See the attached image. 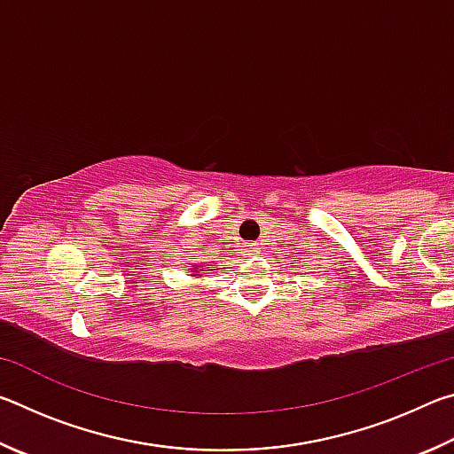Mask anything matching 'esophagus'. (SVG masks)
Returning a JSON list of instances; mask_svg holds the SVG:
<instances>
[{
    "label": "esophagus",
    "mask_w": 454,
    "mask_h": 454,
    "mask_svg": "<svg viewBox=\"0 0 454 454\" xmlns=\"http://www.w3.org/2000/svg\"><path fill=\"white\" fill-rule=\"evenodd\" d=\"M242 252H244V254H256L258 246H256L254 242H246V244L242 246Z\"/></svg>",
    "instance_id": "34e87169"
}]
</instances>
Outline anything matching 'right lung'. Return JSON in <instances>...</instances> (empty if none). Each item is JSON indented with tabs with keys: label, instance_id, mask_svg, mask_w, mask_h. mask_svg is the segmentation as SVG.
<instances>
[{
	"label": "right lung",
	"instance_id": "add662e5",
	"mask_svg": "<svg viewBox=\"0 0 454 454\" xmlns=\"http://www.w3.org/2000/svg\"><path fill=\"white\" fill-rule=\"evenodd\" d=\"M190 272H192V276H202V272H204L202 270V264H194V268H190Z\"/></svg>",
	"mask_w": 454,
	"mask_h": 454
}]
</instances>
